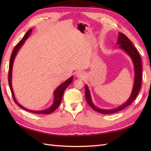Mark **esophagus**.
I'll list each match as a JSON object with an SVG mask.
<instances>
[{
	"mask_svg": "<svg viewBox=\"0 0 151 151\" xmlns=\"http://www.w3.org/2000/svg\"><path fill=\"white\" fill-rule=\"evenodd\" d=\"M77 77H78V78H80V79H83L84 78V77H85V73L82 72V71H79L77 73Z\"/></svg>",
	"mask_w": 151,
	"mask_h": 151,
	"instance_id": "esophagus-1",
	"label": "esophagus"
}]
</instances>
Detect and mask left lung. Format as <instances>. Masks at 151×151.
<instances>
[{
    "label": "left lung",
    "instance_id": "obj_1",
    "mask_svg": "<svg viewBox=\"0 0 151 151\" xmlns=\"http://www.w3.org/2000/svg\"><path fill=\"white\" fill-rule=\"evenodd\" d=\"M117 45H119V48L123 50L127 54L129 55L131 58L132 62L134 63V71H135V77H134V83L133 89H132V93L130 96L129 98L127 101L120 105L118 108H113L111 109H104L98 108L95 106L92 101V98L91 96V93L87 85L85 86V96L86 101L89 104V106L92 108L96 111L99 112L100 113L104 114H111L120 111L122 109L125 108L134 101L136 98L137 96L138 95L142 84V62L140 55L135 47L132 45L131 41L128 38L127 36L123 33H119L118 38Z\"/></svg>",
    "mask_w": 151,
    "mask_h": 151
}]
</instances>
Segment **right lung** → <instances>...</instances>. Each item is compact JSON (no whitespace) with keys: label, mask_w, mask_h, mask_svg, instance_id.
I'll return each mask as SVG.
<instances>
[{"label":"right lung","mask_w":151,"mask_h":151,"mask_svg":"<svg viewBox=\"0 0 151 151\" xmlns=\"http://www.w3.org/2000/svg\"><path fill=\"white\" fill-rule=\"evenodd\" d=\"M32 31V29H30L28 31V32L26 33V35H24V36L22 39L20 41V42L18 43L16 46L14 48L12 53L11 54V59H10V63H9V75H8V82H9V87H10V89L11 91V93L12 95V98L14 101V102L19 106V107H21V108H22L24 110H26L29 112H32L33 113H36V114H50L52 112H53L55 109L58 107L59 105H60L62 99V96L63 93H64L65 90L66 89V88L67 87L69 86L71 83L73 81V76L70 77V78H68L67 80H66L65 82H63V83H62L60 86H58L57 87V88L55 89V91H54L53 93V96H54V101L53 103L52 104V105L50 107H49L47 109H43V110H40V111H36V110H31V109H28V108H26L24 107H23L19 103H18L16 101V98L14 94V91H13V89H12V67H13V63H14V58L16 57V55H17L18 51L20 49V48L22 46L25 42V41L27 40V38H28V36H29V35L31 34Z\"/></svg>","instance_id":"right-lung-1"}]
</instances>
